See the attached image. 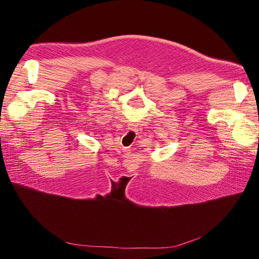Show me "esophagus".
<instances>
[{
	"label": "esophagus",
	"mask_w": 259,
	"mask_h": 259,
	"mask_svg": "<svg viewBox=\"0 0 259 259\" xmlns=\"http://www.w3.org/2000/svg\"><path fill=\"white\" fill-rule=\"evenodd\" d=\"M128 130H133V131H136V125L135 124H133V123H130L128 124Z\"/></svg>",
	"instance_id": "obj_1"
}]
</instances>
